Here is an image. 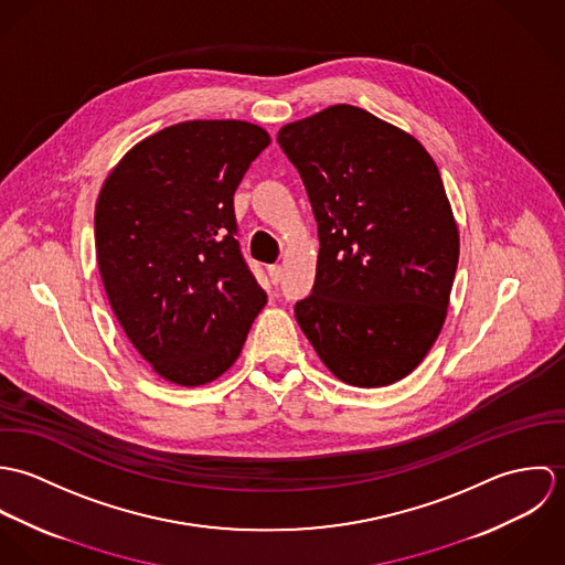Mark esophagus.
<instances>
[{
	"label": "esophagus",
	"instance_id": "34e87169",
	"mask_svg": "<svg viewBox=\"0 0 565 565\" xmlns=\"http://www.w3.org/2000/svg\"><path fill=\"white\" fill-rule=\"evenodd\" d=\"M267 274H269V280H271L274 285H278L280 278H282V267H280V265H269V267H267Z\"/></svg>",
	"mask_w": 565,
	"mask_h": 565
}]
</instances>
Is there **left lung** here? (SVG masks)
I'll return each instance as SVG.
<instances>
[{
    "mask_svg": "<svg viewBox=\"0 0 565 565\" xmlns=\"http://www.w3.org/2000/svg\"><path fill=\"white\" fill-rule=\"evenodd\" d=\"M276 141L320 237L296 320L339 381L392 385L435 343L459 263L439 169L411 135L348 104L287 124Z\"/></svg>",
    "mask_w": 565,
    "mask_h": 565,
    "instance_id": "left-lung-1",
    "label": "left lung"
}]
</instances>
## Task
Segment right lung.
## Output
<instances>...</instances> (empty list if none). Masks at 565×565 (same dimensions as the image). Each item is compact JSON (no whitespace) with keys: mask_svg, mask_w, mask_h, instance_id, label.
Returning <instances> with one entry per match:
<instances>
[{"mask_svg":"<svg viewBox=\"0 0 565 565\" xmlns=\"http://www.w3.org/2000/svg\"><path fill=\"white\" fill-rule=\"evenodd\" d=\"M269 135L184 121L137 143L95 204V249L115 318L164 381L198 387L239 356L267 302L237 242L233 195Z\"/></svg>","mask_w":565,"mask_h":565,"instance_id":"add662e5","label":"right lung"}]
</instances>
